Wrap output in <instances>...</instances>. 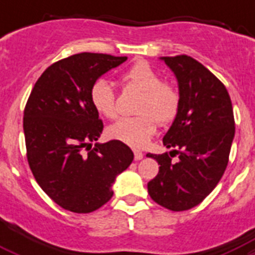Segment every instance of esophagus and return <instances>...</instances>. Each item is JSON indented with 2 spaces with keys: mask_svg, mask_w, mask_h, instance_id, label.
<instances>
[{
  "mask_svg": "<svg viewBox=\"0 0 255 255\" xmlns=\"http://www.w3.org/2000/svg\"><path fill=\"white\" fill-rule=\"evenodd\" d=\"M133 155H135V160H141L143 159L144 153L141 151H133Z\"/></svg>",
  "mask_w": 255,
  "mask_h": 255,
  "instance_id": "obj_1",
  "label": "esophagus"
}]
</instances>
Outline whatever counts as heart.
<instances>
[{"label":"heart","mask_w":255,"mask_h":255,"mask_svg":"<svg viewBox=\"0 0 255 255\" xmlns=\"http://www.w3.org/2000/svg\"><path fill=\"white\" fill-rule=\"evenodd\" d=\"M122 79L126 85L143 92L137 107L140 115L118 120L108 127V135L129 147L141 148L155 135L156 122L167 126L177 116L180 94L173 86L164 83L161 75L145 62H136L123 74ZM90 99L100 115L108 119L116 118V94L110 82L98 79L92 85Z\"/></svg>","instance_id":"b5f03b06"}]
</instances>
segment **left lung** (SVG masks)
<instances>
[{
    "label": "left lung",
    "mask_w": 255,
    "mask_h": 255,
    "mask_svg": "<svg viewBox=\"0 0 255 255\" xmlns=\"http://www.w3.org/2000/svg\"><path fill=\"white\" fill-rule=\"evenodd\" d=\"M160 59L178 83L180 110L163 144L179 160L148 153L160 165L148 193L159 205L181 212L198 205L225 172L236 131L233 107L225 86L200 62L188 55Z\"/></svg>",
    "instance_id": "1"
}]
</instances>
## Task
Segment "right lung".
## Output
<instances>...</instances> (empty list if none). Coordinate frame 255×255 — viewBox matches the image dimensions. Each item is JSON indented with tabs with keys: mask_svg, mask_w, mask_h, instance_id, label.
<instances>
[{
	"mask_svg": "<svg viewBox=\"0 0 255 255\" xmlns=\"http://www.w3.org/2000/svg\"><path fill=\"white\" fill-rule=\"evenodd\" d=\"M127 57L81 53L43 71L23 111L29 167L43 192L74 213H90L111 200L112 184L133 160L122 141L104 144L103 122L90 99L92 85Z\"/></svg>",
	"mask_w": 255,
	"mask_h": 255,
	"instance_id": "add662e5",
	"label": "right lung"
}]
</instances>
